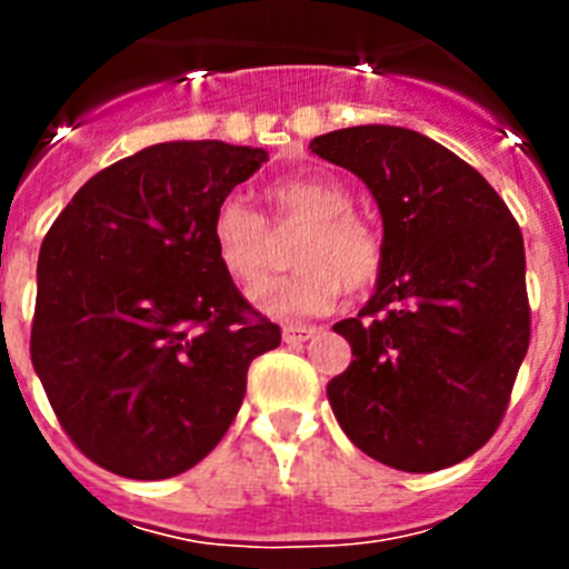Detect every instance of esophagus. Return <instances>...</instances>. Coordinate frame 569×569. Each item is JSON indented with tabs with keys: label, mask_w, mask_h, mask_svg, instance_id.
<instances>
[{
	"label": "esophagus",
	"mask_w": 569,
	"mask_h": 569,
	"mask_svg": "<svg viewBox=\"0 0 569 569\" xmlns=\"http://www.w3.org/2000/svg\"><path fill=\"white\" fill-rule=\"evenodd\" d=\"M316 333H319V328H313V325H284V328H281L284 341H308L313 339Z\"/></svg>",
	"instance_id": "1"
}]
</instances>
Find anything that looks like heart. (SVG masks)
<instances>
[{
  "label": "heart",
  "mask_w": 569,
  "mask_h": 569,
  "mask_svg": "<svg viewBox=\"0 0 569 569\" xmlns=\"http://www.w3.org/2000/svg\"><path fill=\"white\" fill-rule=\"evenodd\" d=\"M270 222L276 228L305 224L293 248L299 270L261 281L250 299L256 308L279 319L328 313L341 290L365 293L385 268L381 233L353 213V193L328 173H305L276 179L264 188ZM210 244L219 268L250 288L268 273L273 261V233L268 219L239 196L216 204L210 219Z\"/></svg>",
  "instance_id": "obj_1"
}]
</instances>
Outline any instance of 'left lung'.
I'll use <instances>...</instances> for the list:
<instances>
[{
  "mask_svg": "<svg viewBox=\"0 0 569 569\" xmlns=\"http://www.w3.org/2000/svg\"><path fill=\"white\" fill-rule=\"evenodd\" d=\"M310 150L370 188L385 268L356 319V359L328 385L361 453L405 472L459 465L490 441L530 347L525 239L476 168L407 128L361 124Z\"/></svg>",
  "mask_w": 569,
  "mask_h": 569,
  "instance_id": "left-lung-1",
  "label": "left lung"
}]
</instances>
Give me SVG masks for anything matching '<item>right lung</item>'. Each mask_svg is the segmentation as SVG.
<instances>
[{"label": "right lung", "instance_id": "right-lung-1", "mask_svg": "<svg viewBox=\"0 0 569 569\" xmlns=\"http://www.w3.org/2000/svg\"><path fill=\"white\" fill-rule=\"evenodd\" d=\"M268 153L164 142L79 188L39 250L30 361L70 441L124 479L179 476L239 413L279 325L216 261L210 219Z\"/></svg>", "mask_w": 569, "mask_h": 569}]
</instances>
